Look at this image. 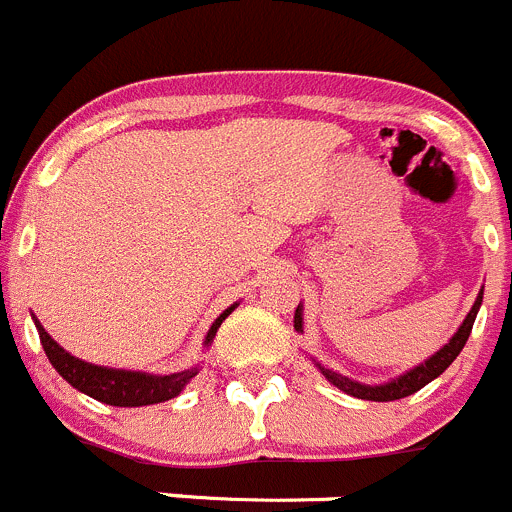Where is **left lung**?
<instances>
[{
    "instance_id": "obj_1",
    "label": "left lung",
    "mask_w": 512,
    "mask_h": 512,
    "mask_svg": "<svg viewBox=\"0 0 512 512\" xmlns=\"http://www.w3.org/2000/svg\"><path fill=\"white\" fill-rule=\"evenodd\" d=\"M480 304H483V291L478 294V299H475V304H472L470 314L465 316V321L460 324V329L455 332V337H452L450 342H447L445 347L440 349V352H435L430 359H425L422 364H417V367L410 369V372L399 374L397 379H392V382H387V384H374V387H372V384H362V382H354V379H349V377H342V374L321 367V364H316V367L321 369V374H324V377L329 379L334 387H339L342 392L352 394V397H357V399H372V402H392V399L410 397V394H415L417 389H422L425 384H430L432 379L440 377V374L445 372V369L450 367L452 362H455L457 354H460L462 347H465L467 337H470L472 324H475V316H478ZM294 329H296V332H301V329H304V321H301V306H296Z\"/></svg>"
}]
</instances>
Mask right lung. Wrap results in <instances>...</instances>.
I'll return each instance as SVG.
<instances>
[{"instance_id": "1", "label": "right lung", "mask_w": 512, "mask_h": 512, "mask_svg": "<svg viewBox=\"0 0 512 512\" xmlns=\"http://www.w3.org/2000/svg\"><path fill=\"white\" fill-rule=\"evenodd\" d=\"M236 309V304L228 306L206 334V347L216 337L218 326L226 321V316ZM34 326L40 332V342L45 347L47 359H50L52 367L62 374V379L72 384L80 392L90 394L97 402H105V405L113 407H145V405H158L165 399H173L183 392L188 382L198 374V367L186 369V372L175 374H145V372H128V369H107L97 367V364L82 362V359L72 357L70 352L60 347L50 334L45 332V326L34 319Z\"/></svg>"}]
</instances>
